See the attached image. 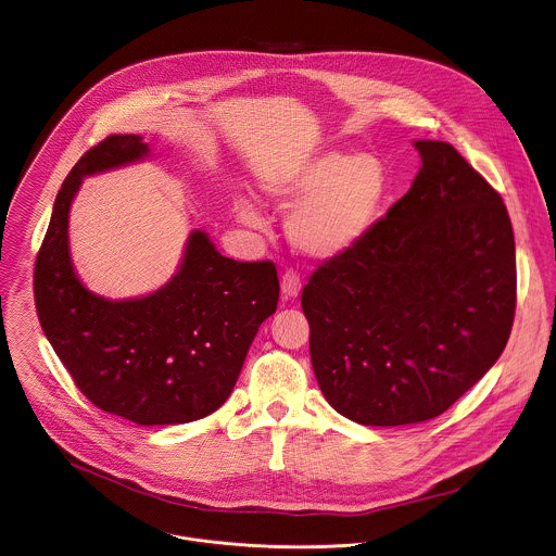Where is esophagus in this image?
<instances>
[{"label":"esophagus","mask_w":556,"mask_h":556,"mask_svg":"<svg viewBox=\"0 0 556 556\" xmlns=\"http://www.w3.org/2000/svg\"><path fill=\"white\" fill-rule=\"evenodd\" d=\"M301 288H303V281H301L299 273L292 270V268L286 270L283 277H281V292H283V296L290 299V301H294V299H299Z\"/></svg>","instance_id":"obj_1"}]
</instances>
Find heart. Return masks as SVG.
Masks as SVG:
<instances>
[{
	"instance_id": "b5f03b06",
	"label": "heart",
	"mask_w": 556,
	"mask_h": 556,
	"mask_svg": "<svg viewBox=\"0 0 556 556\" xmlns=\"http://www.w3.org/2000/svg\"><path fill=\"white\" fill-rule=\"evenodd\" d=\"M264 189L277 208L292 211V245L311 257H337L369 235L390 193V177L375 155L326 151L288 175L268 179ZM237 213L249 226L260 224L248 200L237 204Z\"/></svg>"
}]
</instances>
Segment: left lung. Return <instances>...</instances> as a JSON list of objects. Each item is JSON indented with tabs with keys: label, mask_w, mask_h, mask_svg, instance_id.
Wrapping results in <instances>:
<instances>
[{
	"label": "left lung",
	"mask_w": 556,
	"mask_h": 556,
	"mask_svg": "<svg viewBox=\"0 0 556 556\" xmlns=\"http://www.w3.org/2000/svg\"><path fill=\"white\" fill-rule=\"evenodd\" d=\"M350 251L319 264L301 305L326 401L365 427L427 422L498 361L516 311L507 208L447 142Z\"/></svg>",
	"instance_id": "left-lung-1"
}]
</instances>
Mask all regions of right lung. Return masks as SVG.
I'll list each match as a JSON object with an SVG mask.
<instances>
[{
    "mask_svg": "<svg viewBox=\"0 0 556 556\" xmlns=\"http://www.w3.org/2000/svg\"><path fill=\"white\" fill-rule=\"evenodd\" d=\"M136 134L89 149L65 177L36 257L34 296L40 326L76 388L102 412L142 427L186 425L230 396L260 324L275 313L273 262L224 257L193 230L177 275L142 299L111 301L74 273L67 217L83 177L142 160Z\"/></svg>",
    "mask_w": 556,
    "mask_h": 556,
    "instance_id": "obj_1",
    "label": "right lung"
}]
</instances>
